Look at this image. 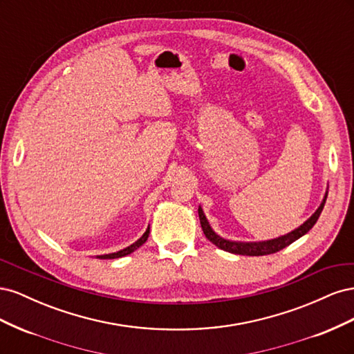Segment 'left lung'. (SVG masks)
I'll use <instances>...</instances> for the list:
<instances>
[{
	"instance_id": "8db88e82",
	"label": "left lung",
	"mask_w": 354,
	"mask_h": 354,
	"mask_svg": "<svg viewBox=\"0 0 354 354\" xmlns=\"http://www.w3.org/2000/svg\"><path fill=\"white\" fill-rule=\"evenodd\" d=\"M326 196H328V194L325 195L322 203H320V207L316 209V212L313 214V216L310 217L304 224H301V226H299L298 229L292 230L291 233H288V234H283V236H279V238L272 239V241H263V242H234V241L224 239V238L218 236V234L211 229L209 223H208V220L205 217V214H203L201 207L198 209V214H199L201 227L203 230V234H205L207 239L209 242H212L214 245L218 246L220 250H224V251L232 252V254H239V255L259 257V255H267V254H273V252L281 251V250L285 248V246L291 245L297 239L304 236V234L316 224V221H317V218L320 216V212H322V209L325 207Z\"/></svg>"
}]
</instances>
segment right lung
Segmentation results:
<instances>
[{
    "label": "right lung",
    "mask_w": 354,
    "mask_h": 354,
    "mask_svg": "<svg viewBox=\"0 0 354 354\" xmlns=\"http://www.w3.org/2000/svg\"><path fill=\"white\" fill-rule=\"evenodd\" d=\"M149 233H151V227H147V230L143 233V236L138 239L137 242H134L133 245H130V246H127V248H124V250H121V251H118V252H112V254H104V255H97V259H102V260H111V259H120V257H124V255H128V254H131V252H134L138 246H142L146 241H147V238H149Z\"/></svg>",
    "instance_id": "right-lung-1"
}]
</instances>
